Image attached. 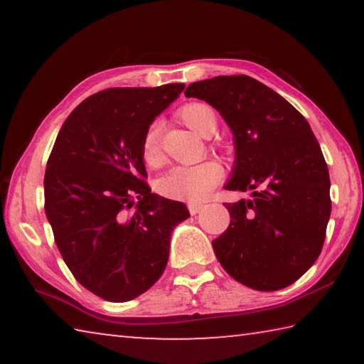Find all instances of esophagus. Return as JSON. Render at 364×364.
<instances>
[{
    "mask_svg": "<svg viewBox=\"0 0 364 364\" xmlns=\"http://www.w3.org/2000/svg\"><path fill=\"white\" fill-rule=\"evenodd\" d=\"M202 207H204V204H197V202H189L188 204V208H189V213L191 215H197L200 210Z\"/></svg>",
    "mask_w": 364,
    "mask_h": 364,
    "instance_id": "34e87169",
    "label": "esophagus"
}]
</instances>
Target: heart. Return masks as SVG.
Here are the masks:
<instances>
[{"label":"heart","mask_w":364,"mask_h":364,"mask_svg":"<svg viewBox=\"0 0 364 364\" xmlns=\"http://www.w3.org/2000/svg\"><path fill=\"white\" fill-rule=\"evenodd\" d=\"M184 125L200 136H210L217 130V112L205 102H188L178 109ZM141 159L146 167L157 168L164 162V152L159 141V125L152 123L141 138ZM223 178V168L215 160H202L189 167H175L157 183L159 193L170 199L199 202L210 194Z\"/></svg>","instance_id":"heart-1"}]
</instances>
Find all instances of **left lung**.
Instances as JSON below:
<instances>
[{"label":"left lung","instance_id":"8db88e82","mask_svg":"<svg viewBox=\"0 0 364 364\" xmlns=\"http://www.w3.org/2000/svg\"><path fill=\"white\" fill-rule=\"evenodd\" d=\"M184 95L210 104L230 125L236 165L230 191L250 200L225 204L230 226L212 242L231 278L279 291L321 254L331 217L329 170L310 125L292 104L247 75L191 83Z\"/></svg>","mask_w":364,"mask_h":364}]
</instances>
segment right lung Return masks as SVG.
<instances>
[{"label": "right lung", "mask_w": 364, "mask_h": 364, "mask_svg": "<svg viewBox=\"0 0 364 364\" xmlns=\"http://www.w3.org/2000/svg\"><path fill=\"white\" fill-rule=\"evenodd\" d=\"M184 90L109 88L67 117L49 154L45 210L73 278L109 301H128L156 284L170 236L189 217L181 202L151 193L141 138Z\"/></svg>", "instance_id": "1"}]
</instances>
